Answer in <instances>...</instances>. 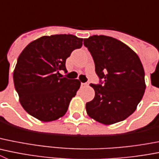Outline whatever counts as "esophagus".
<instances>
[{
    "mask_svg": "<svg viewBox=\"0 0 159 159\" xmlns=\"http://www.w3.org/2000/svg\"><path fill=\"white\" fill-rule=\"evenodd\" d=\"M88 85V84H87V83H81V86H82V87H84V86H87Z\"/></svg>",
    "mask_w": 159,
    "mask_h": 159,
    "instance_id": "esophagus-1",
    "label": "esophagus"
}]
</instances>
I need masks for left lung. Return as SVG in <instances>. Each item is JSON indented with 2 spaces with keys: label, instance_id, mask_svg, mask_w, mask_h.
Returning <instances> with one entry per match:
<instances>
[{
  "label": "left lung",
  "instance_id": "obj_1",
  "mask_svg": "<svg viewBox=\"0 0 159 159\" xmlns=\"http://www.w3.org/2000/svg\"><path fill=\"white\" fill-rule=\"evenodd\" d=\"M84 45L99 78V84H91L95 95L86 104L87 114L104 125L125 120L136 110L146 88L140 59L127 45L109 36H91Z\"/></svg>",
  "mask_w": 159,
  "mask_h": 159
}]
</instances>
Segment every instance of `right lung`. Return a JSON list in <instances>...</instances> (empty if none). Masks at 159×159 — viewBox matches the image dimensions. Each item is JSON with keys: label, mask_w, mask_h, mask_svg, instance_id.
Returning a JSON list of instances; mask_svg holds the SVG:
<instances>
[{"label": "right lung", "mask_w": 159, "mask_h": 159, "mask_svg": "<svg viewBox=\"0 0 159 159\" xmlns=\"http://www.w3.org/2000/svg\"><path fill=\"white\" fill-rule=\"evenodd\" d=\"M83 46V39L72 34L43 36L33 41L19 56L13 80L23 108L42 121H52L65 114L76 94L79 80L61 78L66 59Z\"/></svg>", "instance_id": "obj_1"}]
</instances>
